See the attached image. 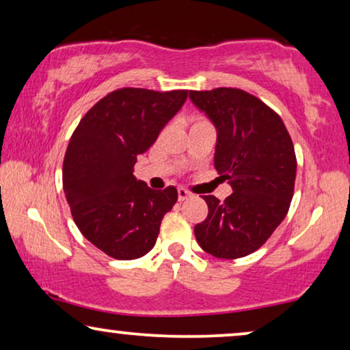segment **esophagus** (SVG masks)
Segmentation results:
<instances>
[{"instance_id": "obj_1", "label": "esophagus", "mask_w": 350, "mask_h": 350, "mask_svg": "<svg viewBox=\"0 0 350 350\" xmlns=\"http://www.w3.org/2000/svg\"><path fill=\"white\" fill-rule=\"evenodd\" d=\"M188 198H191L189 191L180 188V189H178V200H180V202H183V200H186Z\"/></svg>"}]
</instances>
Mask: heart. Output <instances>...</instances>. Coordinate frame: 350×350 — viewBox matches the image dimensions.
Listing matches in <instances>:
<instances>
[{
	"instance_id": "b5f03b06",
	"label": "heart",
	"mask_w": 350,
	"mask_h": 350,
	"mask_svg": "<svg viewBox=\"0 0 350 350\" xmlns=\"http://www.w3.org/2000/svg\"><path fill=\"white\" fill-rule=\"evenodd\" d=\"M204 122H208V121H207V119L200 118V116H196V118H193V122H191V126H194V124H204Z\"/></svg>"
}]
</instances>
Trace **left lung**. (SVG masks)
<instances>
[{
	"mask_svg": "<svg viewBox=\"0 0 350 350\" xmlns=\"http://www.w3.org/2000/svg\"><path fill=\"white\" fill-rule=\"evenodd\" d=\"M189 97L217 127L215 169L232 186L223 202L202 196L208 215L196 224V239L217 258L247 256L265 245L288 213L296 178L293 142L279 114L245 90H191Z\"/></svg>",
	"mask_w": 350,
	"mask_h": 350,
	"instance_id": "left-lung-1",
	"label": "left lung"
}]
</instances>
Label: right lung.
<instances>
[{
  "instance_id": "1",
  "label": "right lung",
  "mask_w": 350,
  "mask_h": 350,
  "mask_svg": "<svg viewBox=\"0 0 350 350\" xmlns=\"http://www.w3.org/2000/svg\"><path fill=\"white\" fill-rule=\"evenodd\" d=\"M188 90L121 88L81 119L64 157V191L81 234L114 260H135L154 247L178 193L148 188L133 176L137 157L183 107Z\"/></svg>"
}]
</instances>
